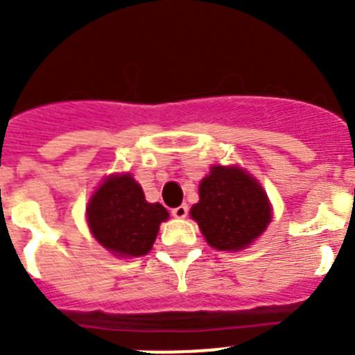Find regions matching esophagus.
<instances>
[{
    "instance_id": "1",
    "label": "esophagus",
    "mask_w": 355,
    "mask_h": 355,
    "mask_svg": "<svg viewBox=\"0 0 355 355\" xmlns=\"http://www.w3.org/2000/svg\"><path fill=\"white\" fill-rule=\"evenodd\" d=\"M172 215H174L175 218H184V216L188 215V206L187 205L178 206V208L172 209Z\"/></svg>"
}]
</instances>
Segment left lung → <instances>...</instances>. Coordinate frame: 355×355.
<instances>
[{"mask_svg":"<svg viewBox=\"0 0 355 355\" xmlns=\"http://www.w3.org/2000/svg\"><path fill=\"white\" fill-rule=\"evenodd\" d=\"M209 245L240 250L263 233L272 218L266 193L238 167H213L199 187V202L190 209Z\"/></svg>","mask_w":355,"mask_h":355,"instance_id":"8db88e82","label":"left lung"}]
</instances>
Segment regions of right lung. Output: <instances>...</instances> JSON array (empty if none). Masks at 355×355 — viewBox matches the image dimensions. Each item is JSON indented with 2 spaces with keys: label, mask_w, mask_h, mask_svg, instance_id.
<instances>
[{
  "label": "right lung",
  "mask_w": 355,
  "mask_h": 355,
  "mask_svg": "<svg viewBox=\"0 0 355 355\" xmlns=\"http://www.w3.org/2000/svg\"><path fill=\"white\" fill-rule=\"evenodd\" d=\"M92 234L115 256H144L150 250L159 224L168 213L162 205L147 202L144 190L130 174L106 180L87 208Z\"/></svg>",
  "instance_id": "right-lung-1"
}]
</instances>
